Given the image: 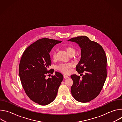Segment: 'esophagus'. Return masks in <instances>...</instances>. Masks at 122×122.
<instances>
[{
	"mask_svg": "<svg viewBox=\"0 0 122 122\" xmlns=\"http://www.w3.org/2000/svg\"><path fill=\"white\" fill-rule=\"evenodd\" d=\"M64 78L65 79H66V78H68V76L67 75H64Z\"/></svg>",
	"mask_w": 122,
	"mask_h": 122,
	"instance_id": "obj_1",
	"label": "esophagus"
}]
</instances>
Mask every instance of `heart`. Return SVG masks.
<instances>
[{
    "label": "heart",
    "mask_w": 122,
    "mask_h": 122,
    "mask_svg": "<svg viewBox=\"0 0 122 122\" xmlns=\"http://www.w3.org/2000/svg\"><path fill=\"white\" fill-rule=\"evenodd\" d=\"M66 50L68 55L71 56H73L75 54L76 50L75 48L72 46H66ZM57 52V49L55 50L52 53V57L55 59L56 57ZM71 67V65L69 63H62L57 66V68L62 73H67L69 71V68Z\"/></svg>",
    "instance_id": "1"
}]
</instances>
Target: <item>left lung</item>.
I'll return each instance as SVG.
<instances>
[{"instance_id": "obj_1", "label": "left lung", "mask_w": 122, "mask_h": 122, "mask_svg": "<svg viewBox=\"0 0 122 122\" xmlns=\"http://www.w3.org/2000/svg\"><path fill=\"white\" fill-rule=\"evenodd\" d=\"M67 41L75 42L81 48V58L76 69L81 76H71L73 81L71 92L77 101L86 103L95 98L100 93L107 77V57L102 47L82 36Z\"/></svg>"}]
</instances>
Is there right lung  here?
Segmentation results:
<instances>
[{
    "label": "right lung",
    "instance_id": "right-lung-1",
    "mask_svg": "<svg viewBox=\"0 0 122 122\" xmlns=\"http://www.w3.org/2000/svg\"><path fill=\"white\" fill-rule=\"evenodd\" d=\"M62 41L48 38L37 40L24 51L19 65V74L23 87L28 97L41 105H46L56 98L63 75L49 69L51 65L49 53L53 47Z\"/></svg>",
    "mask_w": 122,
    "mask_h": 122
}]
</instances>
